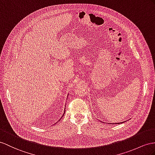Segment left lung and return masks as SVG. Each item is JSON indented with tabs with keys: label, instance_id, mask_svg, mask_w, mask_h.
<instances>
[{
	"label": "left lung",
	"instance_id": "8db88e82",
	"mask_svg": "<svg viewBox=\"0 0 155 155\" xmlns=\"http://www.w3.org/2000/svg\"><path fill=\"white\" fill-rule=\"evenodd\" d=\"M121 123V122H120ZM118 124H120V123H118Z\"/></svg>",
	"mask_w": 155,
	"mask_h": 155
}]
</instances>
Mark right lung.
<instances>
[{
  "mask_svg": "<svg viewBox=\"0 0 155 155\" xmlns=\"http://www.w3.org/2000/svg\"><path fill=\"white\" fill-rule=\"evenodd\" d=\"M62 117H63V116H62Z\"/></svg>",
  "mask_w": 155,
  "mask_h": 155,
  "instance_id": "1",
  "label": "right lung"
}]
</instances>
